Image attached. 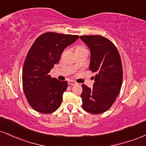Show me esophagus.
<instances>
[{
    "label": "esophagus",
    "mask_w": 146,
    "mask_h": 146,
    "mask_svg": "<svg viewBox=\"0 0 146 146\" xmlns=\"http://www.w3.org/2000/svg\"><path fill=\"white\" fill-rule=\"evenodd\" d=\"M68 84L69 85H71V86H74V85L78 84V83L75 82L74 81H73V80H69V81H68Z\"/></svg>",
    "instance_id": "1"
}]
</instances>
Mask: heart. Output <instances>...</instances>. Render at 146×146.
<instances>
[{"instance_id":"obj_1","label":"heart","mask_w":146,"mask_h":146,"mask_svg":"<svg viewBox=\"0 0 146 146\" xmlns=\"http://www.w3.org/2000/svg\"><path fill=\"white\" fill-rule=\"evenodd\" d=\"M82 49H85V48L82 47V46H78V47L76 48V51H79V50H82Z\"/></svg>"}]
</instances>
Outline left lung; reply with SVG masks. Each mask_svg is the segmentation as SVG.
<instances>
[{
	"mask_svg": "<svg viewBox=\"0 0 146 146\" xmlns=\"http://www.w3.org/2000/svg\"><path fill=\"white\" fill-rule=\"evenodd\" d=\"M80 39L90 51L89 69L96 73L93 88L82 85V108L92 114L104 113L121 90L123 70L119 53L111 41L102 36H82Z\"/></svg>",
	"mask_w": 146,
	"mask_h": 146,
	"instance_id": "1",
	"label": "left lung"
}]
</instances>
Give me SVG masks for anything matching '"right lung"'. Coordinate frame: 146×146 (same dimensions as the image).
I'll return each instance as SVG.
<instances>
[{
  "instance_id": "right-lung-1",
  "label": "right lung",
  "mask_w": 146,
  "mask_h": 146,
  "mask_svg": "<svg viewBox=\"0 0 146 146\" xmlns=\"http://www.w3.org/2000/svg\"><path fill=\"white\" fill-rule=\"evenodd\" d=\"M78 38L79 36L46 32L30 48L23 66V86L29 105L36 111L51 113L61 105L68 83L52 78L49 73L59 62L64 48Z\"/></svg>"
}]
</instances>
